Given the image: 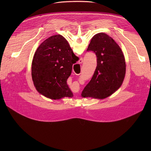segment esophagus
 <instances>
[{"label":"esophagus","instance_id":"obj_1","mask_svg":"<svg viewBox=\"0 0 151 151\" xmlns=\"http://www.w3.org/2000/svg\"><path fill=\"white\" fill-rule=\"evenodd\" d=\"M83 58H81V59H80V60H79L78 63H80V64H81V63H83Z\"/></svg>","mask_w":151,"mask_h":151}]
</instances>
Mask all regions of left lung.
<instances>
[{
  "label": "left lung",
  "mask_w": 151,
  "mask_h": 151,
  "mask_svg": "<svg viewBox=\"0 0 151 151\" xmlns=\"http://www.w3.org/2000/svg\"><path fill=\"white\" fill-rule=\"evenodd\" d=\"M87 51L96 54L97 64L81 96L105 99L119 88L124 81L126 65L123 52L114 40L105 33L92 37Z\"/></svg>",
  "instance_id": "obj_1"
}]
</instances>
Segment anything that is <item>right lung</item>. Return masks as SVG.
I'll list each match as a JSON object with an SVG mask.
<instances>
[{"mask_svg":"<svg viewBox=\"0 0 151 151\" xmlns=\"http://www.w3.org/2000/svg\"><path fill=\"white\" fill-rule=\"evenodd\" d=\"M75 55L60 35L51 36L39 46L32 63V77L36 89L51 99L73 97L67 83Z\"/></svg>","mask_w":151,"mask_h":151,"instance_id":"1","label":"right lung"}]
</instances>
